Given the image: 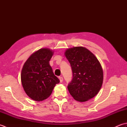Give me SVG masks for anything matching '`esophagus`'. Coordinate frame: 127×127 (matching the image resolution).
I'll return each mask as SVG.
<instances>
[{
  "label": "esophagus",
  "mask_w": 127,
  "mask_h": 127,
  "mask_svg": "<svg viewBox=\"0 0 127 127\" xmlns=\"http://www.w3.org/2000/svg\"><path fill=\"white\" fill-rule=\"evenodd\" d=\"M59 80H60V82H63V77H62V76L59 77Z\"/></svg>",
  "instance_id": "esophagus-1"
}]
</instances>
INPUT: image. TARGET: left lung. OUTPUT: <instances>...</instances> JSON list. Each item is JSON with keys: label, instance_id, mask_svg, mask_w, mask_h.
Listing matches in <instances>:
<instances>
[{"label": "left lung", "instance_id": "left-lung-1", "mask_svg": "<svg viewBox=\"0 0 127 127\" xmlns=\"http://www.w3.org/2000/svg\"><path fill=\"white\" fill-rule=\"evenodd\" d=\"M72 71L68 85L70 94L77 101L83 102L95 96L103 81V71L98 59L87 48L74 47L65 52Z\"/></svg>", "mask_w": 127, "mask_h": 127}]
</instances>
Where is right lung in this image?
I'll return each instance as SVG.
<instances>
[{
    "label": "right lung",
    "instance_id": "1",
    "mask_svg": "<svg viewBox=\"0 0 127 127\" xmlns=\"http://www.w3.org/2000/svg\"><path fill=\"white\" fill-rule=\"evenodd\" d=\"M53 52L41 48L29 57L21 72V82L26 94L35 101L47 99L60 81L53 74L49 61Z\"/></svg>",
    "mask_w": 127,
    "mask_h": 127
}]
</instances>
